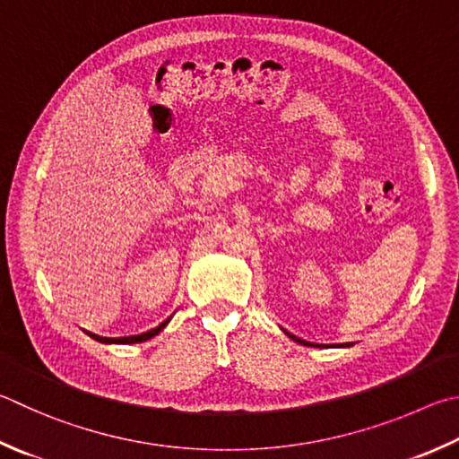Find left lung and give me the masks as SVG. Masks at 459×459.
Returning a JSON list of instances; mask_svg holds the SVG:
<instances>
[{
	"label": "left lung",
	"mask_w": 459,
	"mask_h": 459,
	"mask_svg": "<svg viewBox=\"0 0 459 459\" xmlns=\"http://www.w3.org/2000/svg\"><path fill=\"white\" fill-rule=\"evenodd\" d=\"M289 337L293 339V341H297V343H301V345H311V343H307V341H303V339H299V337H295V335H290V333H289Z\"/></svg>",
	"instance_id": "1"
}]
</instances>
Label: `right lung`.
<instances>
[{"mask_svg": "<svg viewBox=\"0 0 459 459\" xmlns=\"http://www.w3.org/2000/svg\"><path fill=\"white\" fill-rule=\"evenodd\" d=\"M166 323L169 321H164L162 325H158L156 329H152V331H146V333H143V335H132V337H122V339H116V343H143V341H146V339H152L154 335H158V333H160L164 327H166ZM106 341V339H104ZM110 341V339H108ZM114 341V339H112Z\"/></svg>", "mask_w": 459, "mask_h": 459, "instance_id": "1", "label": "right lung"}]
</instances>
